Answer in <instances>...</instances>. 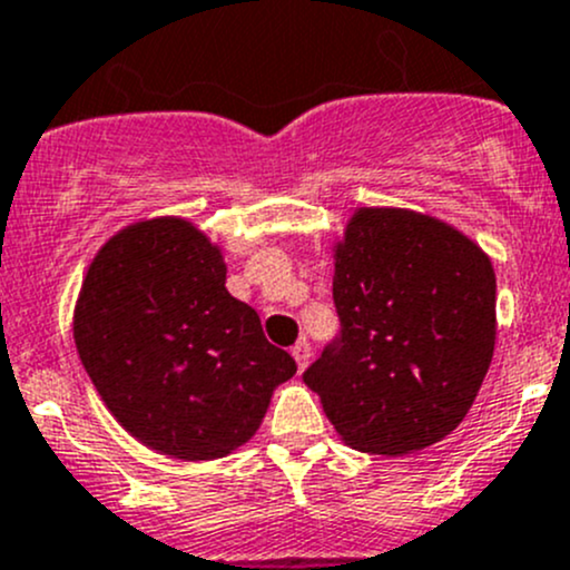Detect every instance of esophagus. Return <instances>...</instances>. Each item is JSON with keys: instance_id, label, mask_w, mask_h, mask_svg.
Here are the masks:
<instances>
[{"instance_id": "obj_1", "label": "esophagus", "mask_w": 570, "mask_h": 570, "mask_svg": "<svg viewBox=\"0 0 570 570\" xmlns=\"http://www.w3.org/2000/svg\"><path fill=\"white\" fill-rule=\"evenodd\" d=\"M292 355H295L297 366H301V370H306L308 358H312V344H308L306 338H301V342H297L295 347H292Z\"/></svg>"}]
</instances>
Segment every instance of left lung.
I'll return each instance as SVG.
<instances>
[{
	"instance_id": "obj_1",
	"label": "left lung",
	"mask_w": 570,
	"mask_h": 570,
	"mask_svg": "<svg viewBox=\"0 0 570 570\" xmlns=\"http://www.w3.org/2000/svg\"><path fill=\"white\" fill-rule=\"evenodd\" d=\"M338 333L303 372L350 446L402 455L450 435L497 338L491 258L405 209H358L336 248Z\"/></svg>"
}]
</instances>
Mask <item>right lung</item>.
<instances>
[{"label":"right lung","mask_w":570,"mask_h":570,"mask_svg":"<svg viewBox=\"0 0 570 570\" xmlns=\"http://www.w3.org/2000/svg\"><path fill=\"white\" fill-rule=\"evenodd\" d=\"M79 358L112 416L151 450L223 458L297 372L226 289L220 250L187 220L124 228L99 250L73 314Z\"/></svg>","instance_id":"1"}]
</instances>
